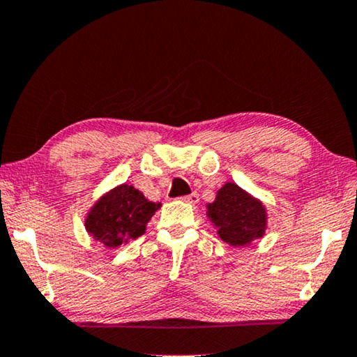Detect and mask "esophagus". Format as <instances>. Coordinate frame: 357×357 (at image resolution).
<instances>
[{
	"label": "esophagus",
	"mask_w": 357,
	"mask_h": 357,
	"mask_svg": "<svg viewBox=\"0 0 357 357\" xmlns=\"http://www.w3.org/2000/svg\"><path fill=\"white\" fill-rule=\"evenodd\" d=\"M182 201L183 202H188V204H197V201H199V195L191 193L190 196H183Z\"/></svg>",
	"instance_id": "obj_1"
}]
</instances>
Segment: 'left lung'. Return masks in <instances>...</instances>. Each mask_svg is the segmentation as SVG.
<instances>
[{
  "mask_svg": "<svg viewBox=\"0 0 357 357\" xmlns=\"http://www.w3.org/2000/svg\"><path fill=\"white\" fill-rule=\"evenodd\" d=\"M206 215L218 238L231 248H248L261 239L268 228L263 201L234 182H227L217 191L215 199L206 204Z\"/></svg>",
  "mask_w": 357,
  "mask_h": 357,
  "instance_id": "1",
  "label": "left lung"
}]
</instances>
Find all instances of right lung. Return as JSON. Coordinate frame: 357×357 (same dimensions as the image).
<instances>
[{
	"mask_svg": "<svg viewBox=\"0 0 357 357\" xmlns=\"http://www.w3.org/2000/svg\"><path fill=\"white\" fill-rule=\"evenodd\" d=\"M161 202L148 201L129 183H119L105 191L84 215V228L92 238L114 250L146 231V225Z\"/></svg>",
	"mask_w": 357,
	"mask_h": 357,
	"instance_id": "add662e5",
	"label": "right lung"
}]
</instances>
